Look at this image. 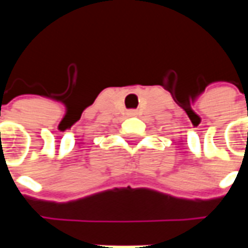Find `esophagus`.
I'll return each mask as SVG.
<instances>
[{
	"mask_svg": "<svg viewBox=\"0 0 248 248\" xmlns=\"http://www.w3.org/2000/svg\"><path fill=\"white\" fill-rule=\"evenodd\" d=\"M135 114H137V111H135V110H130L129 111V115H135Z\"/></svg>",
	"mask_w": 248,
	"mask_h": 248,
	"instance_id": "34e87169",
	"label": "esophagus"
}]
</instances>
